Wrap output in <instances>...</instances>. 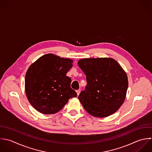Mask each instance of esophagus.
Listing matches in <instances>:
<instances>
[{
    "label": "esophagus",
    "instance_id": "1",
    "mask_svg": "<svg viewBox=\"0 0 152 152\" xmlns=\"http://www.w3.org/2000/svg\"><path fill=\"white\" fill-rule=\"evenodd\" d=\"M80 90H77L76 91V93H77V96L80 94Z\"/></svg>",
    "mask_w": 152,
    "mask_h": 152
}]
</instances>
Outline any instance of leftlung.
Instances as JSON below:
<instances>
[{
	"instance_id": "left-lung-1",
	"label": "left lung",
	"mask_w": 152,
	"mask_h": 152,
	"mask_svg": "<svg viewBox=\"0 0 152 152\" xmlns=\"http://www.w3.org/2000/svg\"><path fill=\"white\" fill-rule=\"evenodd\" d=\"M78 65L87 85L78 96L85 110L96 117L115 113L123 104L129 86L126 73L111 58H83Z\"/></svg>"
}]
</instances>
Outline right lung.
<instances>
[{
  "instance_id": "1",
  "label": "right lung",
  "mask_w": 152,
  "mask_h": 152,
  "mask_svg": "<svg viewBox=\"0 0 152 152\" xmlns=\"http://www.w3.org/2000/svg\"><path fill=\"white\" fill-rule=\"evenodd\" d=\"M70 59L47 54L28 68L25 78V92L31 105L45 114L60 111L77 94L71 88V79L66 76L72 67Z\"/></svg>"
}]
</instances>
